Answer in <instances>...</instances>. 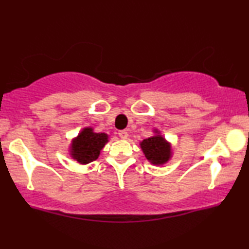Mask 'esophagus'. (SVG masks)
Returning <instances> with one entry per match:
<instances>
[{
	"mask_svg": "<svg viewBox=\"0 0 249 249\" xmlns=\"http://www.w3.org/2000/svg\"><path fill=\"white\" fill-rule=\"evenodd\" d=\"M118 135H120L121 139H127L128 133H127V131H126V129H123V131L118 132Z\"/></svg>",
	"mask_w": 249,
	"mask_h": 249,
	"instance_id": "esophagus-1",
	"label": "esophagus"
}]
</instances>
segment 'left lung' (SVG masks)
Instances as JSON below:
<instances>
[{
  "instance_id": "8db88e82",
  "label": "left lung",
  "mask_w": 249,
  "mask_h": 249,
  "mask_svg": "<svg viewBox=\"0 0 249 249\" xmlns=\"http://www.w3.org/2000/svg\"><path fill=\"white\" fill-rule=\"evenodd\" d=\"M153 132H155V135L140 142V146H141L145 158L150 162L156 166H161L171 159L173 150H171L170 143L160 134L158 129H155Z\"/></svg>"
}]
</instances>
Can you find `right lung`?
Returning <instances> with one entry per match:
<instances>
[{"label": "right lung", "mask_w": 249, "mask_h": 249, "mask_svg": "<svg viewBox=\"0 0 249 249\" xmlns=\"http://www.w3.org/2000/svg\"><path fill=\"white\" fill-rule=\"evenodd\" d=\"M108 142V134L96 133L92 127H85L79 135L72 140L70 156L81 164L97 160L101 149Z\"/></svg>", "instance_id": "1"}]
</instances>
